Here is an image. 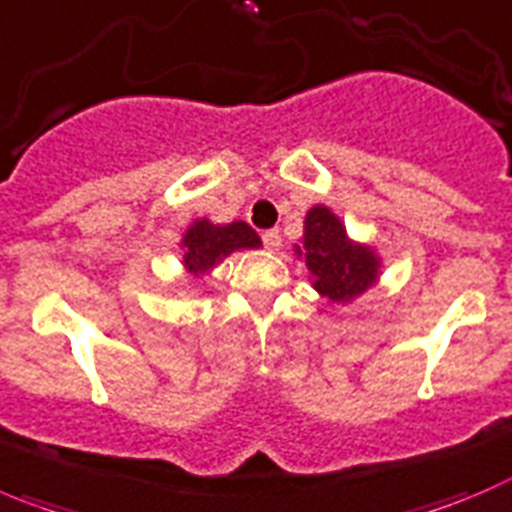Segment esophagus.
I'll list each match as a JSON object with an SVG mask.
<instances>
[{
  "mask_svg": "<svg viewBox=\"0 0 512 512\" xmlns=\"http://www.w3.org/2000/svg\"><path fill=\"white\" fill-rule=\"evenodd\" d=\"M261 238H264V246L269 248V251H279V248H281L279 228H269V231L261 233Z\"/></svg>",
  "mask_w": 512,
  "mask_h": 512,
  "instance_id": "obj_1",
  "label": "esophagus"
}]
</instances>
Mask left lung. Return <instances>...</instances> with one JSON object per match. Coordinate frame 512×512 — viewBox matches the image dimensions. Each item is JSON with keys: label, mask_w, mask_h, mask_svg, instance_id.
<instances>
[{"label": "left lung", "mask_w": 512, "mask_h": 512, "mask_svg": "<svg viewBox=\"0 0 512 512\" xmlns=\"http://www.w3.org/2000/svg\"><path fill=\"white\" fill-rule=\"evenodd\" d=\"M294 251L309 269L311 286L332 304H349L362 296L377 284L382 269L377 251L352 241L342 218L326 206L309 208L301 246H294Z\"/></svg>", "instance_id": "obj_1"}]
</instances>
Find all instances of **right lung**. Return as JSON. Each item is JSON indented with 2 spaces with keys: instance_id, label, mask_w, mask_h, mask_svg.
<instances>
[{
  "instance_id": "1",
  "label": "right lung",
  "mask_w": 512,
  "mask_h": 512,
  "mask_svg": "<svg viewBox=\"0 0 512 512\" xmlns=\"http://www.w3.org/2000/svg\"><path fill=\"white\" fill-rule=\"evenodd\" d=\"M180 248H183V266L191 279H201V276L211 274L233 251L261 248V238L243 221L218 226L208 218H198L186 228L180 238Z\"/></svg>"
}]
</instances>
